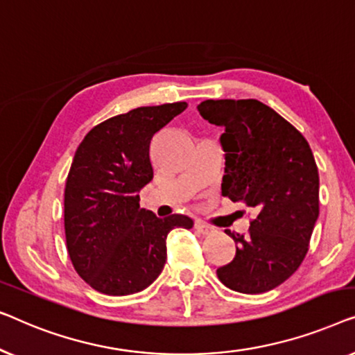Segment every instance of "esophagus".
Masks as SVG:
<instances>
[{"label": "esophagus", "instance_id": "1", "mask_svg": "<svg viewBox=\"0 0 355 355\" xmlns=\"http://www.w3.org/2000/svg\"><path fill=\"white\" fill-rule=\"evenodd\" d=\"M194 228H196L198 232H199V233H202V234H209V233H212V232H214V230H212L211 227L206 225V223L201 222V220H196V222H194Z\"/></svg>", "mask_w": 355, "mask_h": 355}]
</instances>
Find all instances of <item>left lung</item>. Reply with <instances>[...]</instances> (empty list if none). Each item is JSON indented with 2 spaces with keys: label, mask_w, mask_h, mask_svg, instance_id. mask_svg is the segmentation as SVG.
Wrapping results in <instances>:
<instances>
[{
  "label": "left lung",
  "mask_w": 355,
  "mask_h": 355,
  "mask_svg": "<svg viewBox=\"0 0 355 355\" xmlns=\"http://www.w3.org/2000/svg\"><path fill=\"white\" fill-rule=\"evenodd\" d=\"M201 116L225 127L222 194L256 212L234 239L233 261L217 268L227 288L261 294L293 275L309 251L318 217V168L297 128L257 99H206Z\"/></svg>",
  "instance_id": "1"
}]
</instances>
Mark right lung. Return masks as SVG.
I'll return each instance as SVG.
<instances>
[{"label":"right lung","instance_id":"obj_1","mask_svg":"<svg viewBox=\"0 0 355 355\" xmlns=\"http://www.w3.org/2000/svg\"><path fill=\"white\" fill-rule=\"evenodd\" d=\"M187 103L137 107L98 123L77 148L64 189L67 252L96 291L127 296L148 288L167 259V234L191 228L187 216L159 218L139 207L153 180L149 144Z\"/></svg>","mask_w":355,"mask_h":355}]
</instances>
